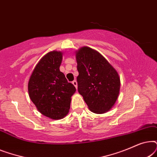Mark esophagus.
Segmentation results:
<instances>
[{
    "instance_id": "34e87169",
    "label": "esophagus",
    "mask_w": 157,
    "mask_h": 157,
    "mask_svg": "<svg viewBox=\"0 0 157 157\" xmlns=\"http://www.w3.org/2000/svg\"><path fill=\"white\" fill-rule=\"evenodd\" d=\"M72 83H73V84H74V86H75V87H76V89H77V81H76V80L73 81H72Z\"/></svg>"
}]
</instances>
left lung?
I'll return each mask as SVG.
<instances>
[{
	"label": "left lung",
	"instance_id": "8db88e82",
	"mask_svg": "<svg viewBox=\"0 0 157 157\" xmlns=\"http://www.w3.org/2000/svg\"><path fill=\"white\" fill-rule=\"evenodd\" d=\"M76 57L78 93L92 112H107L119 96V74L102 55L89 47L79 49Z\"/></svg>",
	"mask_w": 157,
	"mask_h": 157
}]
</instances>
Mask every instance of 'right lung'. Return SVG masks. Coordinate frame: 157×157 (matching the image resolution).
<instances>
[{
    "label": "right lung",
    "mask_w": 157,
    "mask_h": 157,
    "mask_svg": "<svg viewBox=\"0 0 157 157\" xmlns=\"http://www.w3.org/2000/svg\"><path fill=\"white\" fill-rule=\"evenodd\" d=\"M61 61L60 51L47 53L36 66L28 85L30 98L38 110L55 120L68 114L71 97L76 91L74 86L60 71Z\"/></svg>",
    "instance_id": "add662e5"
}]
</instances>
